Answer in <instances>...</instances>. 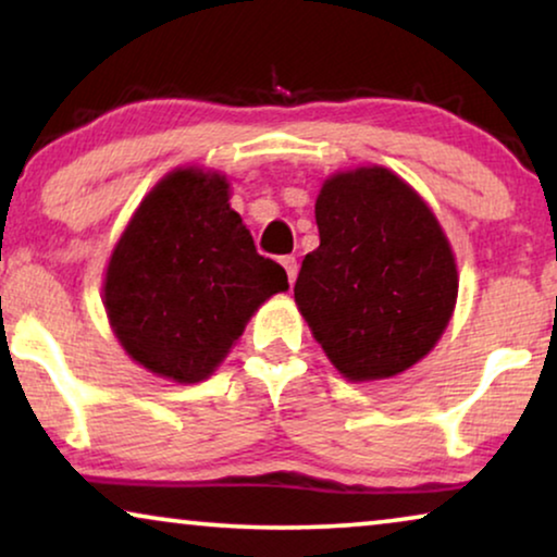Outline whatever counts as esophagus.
<instances>
[{"instance_id": "obj_1", "label": "esophagus", "mask_w": 557, "mask_h": 557, "mask_svg": "<svg viewBox=\"0 0 557 557\" xmlns=\"http://www.w3.org/2000/svg\"><path fill=\"white\" fill-rule=\"evenodd\" d=\"M281 265H284L286 273H288V281H292V284H294L296 271H299V265H296V258L294 256H284V258H281Z\"/></svg>"}]
</instances>
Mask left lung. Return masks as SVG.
Wrapping results in <instances>:
<instances>
[{"instance_id":"1","label":"left lung","mask_w":557,"mask_h":557,"mask_svg":"<svg viewBox=\"0 0 557 557\" xmlns=\"http://www.w3.org/2000/svg\"><path fill=\"white\" fill-rule=\"evenodd\" d=\"M314 215L319 248L294 299L317 342L349 380L408 370L444 334L459 292L438 220L383 166L334 174Z\"/></svg>"}]
</instances>
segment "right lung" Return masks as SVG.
<instances>
[{
	"mask_svg": "<svg viewBox=\"0 0 557 557\" xmlns=\"http://www.w3.org/2000/svg\"><path fill=\"white\" fill-rule=\"evenodd\" d=\"M227 202L220 174L177 170L147 195L106 271V311L128 355L157 375L200 383L253 311L286 292Z\"/></svg>",
	"mask_w": 557,
	"mask_h": 557,
	"instance_id": "obj_1",
	"label": "right lung"
}]
</instances>
